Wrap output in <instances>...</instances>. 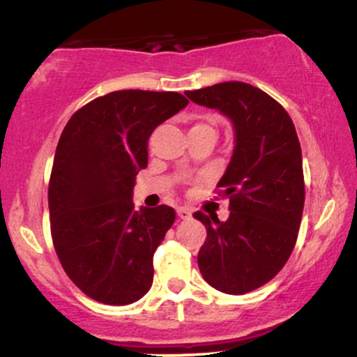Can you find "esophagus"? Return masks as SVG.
Masks as SVG:
<instances>
[{"instance_id":"34e87169","label":"esophagus","mask_w":357,"mask_h":357,"mask_svg":"<svg viewBox=\"0 0 357 357\" xmlns=\"http://www.w3.org/2000/svg\"><path fill=\"white\" fill-rule=\"evenodd\" d=\"M191 209H188V207H178V218L179 219H189L191 218Z\"/></svg>"}]
</instances>
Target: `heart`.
Returning a JSON list of instances; mask_svg holds the SVG:
<instances>
[{
	"label": "heart",
	"mask_w": 357,
	"mask_h": 357,
	"mask_svg": "<svg viewBox=\"0 0 357 357\" xmlns=\"http://www.w3.org/2000/svg\"><path fill=\"white\" fill-rule=\"evenodd\" d=\"M191 130H207V132H214L215 133V126L207 120H199L196 123H192Z\"/></svg>",
	"instance_id": "1"
}]
</instances>
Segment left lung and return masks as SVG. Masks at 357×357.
Listing matches in <instances>:
<instances>
[{
	"label": "left lung",
	"instance_id": "obj_1",
	"mask_svg": "<svg viewBox=\"0 0 357 357\" xmlns=\"http://www.w3.org/2000/svg\"><path fill=\"white\" fill-rule=\"evenodd\" d=\"M186 96L227 115L236 128L232 160L218 184L231 215L225 222L201 211L192 215L207 231L197 255L202 277L215 290L243 295L268 283L296 243L305 206L298 135L285 108L250 84L222 82Z\"/></svg>",
	"mask_w": 357,
	"mask_h": 357
}]
</instances>
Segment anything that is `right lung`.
Returning <instances> with one entry per match:
<instances>
[{"mask_svg":"<svg viewBox=\"0 0 357 357\" xmlns=\"http://www.w3.org/2000/svg\"><path fill=\"white\" fill-rule=\"evenodd\" d=\"M189 100L178 92L116 90L67 121L49 179L51 236L75 287L105 305H130L153 283V255L173 225L169 206L135 211L148 138Z\"/></svg>","mask_w":357,"mask_h":357,"instance_id":"right-lung-1","label":"right lung"}]
</instances>
